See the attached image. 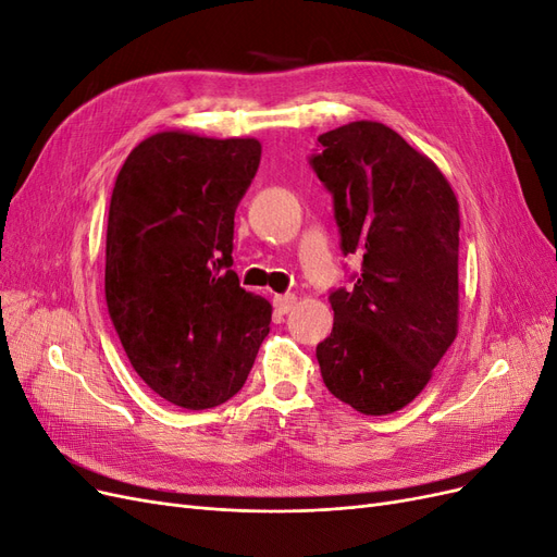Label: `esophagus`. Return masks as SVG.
I'll return each mask as SVG.
<instances>
[{
  "instance_id": "esophagus-1",
  "label": "esophagus",
  "mask_w": 557,
  "mask_h": 557,
  "mask_svg": "<svg viewBox=\"0 0 557 557\" xmlns=\"http://www.w3.org/2000/svg\"><path fill=\"white\" fill-rule=\"evenodd\" d=\"M297 305V297L295 295H274V309L278 313H290Z\"/></svg>"
}]
</instances>
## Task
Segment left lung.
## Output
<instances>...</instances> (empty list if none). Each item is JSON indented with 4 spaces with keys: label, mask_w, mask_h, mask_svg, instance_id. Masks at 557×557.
<instances>
[{
    "label": "left lung",
    "mask_w": 557,
    "mask_h": 557,
    "mask_svg": "<svg viewBox=\"0 0 557 557\" xmlns=\"http://www.w3.org/2000/svg\"><path fill=\"white\" fill-rule=\"evenodd\" d=\"M318 141L309 162L332 193L342 250L362 258L356 285L330 293L320 374L356 411L395 413L458 334L460 207L440 166L383 123L356 121Z\"/></svg>",
    "instance_id": "8db88e82"
}]
</instances>
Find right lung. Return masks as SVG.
Returning a JSON list of instances; mask_svg holds the SVG:
<instances>
[{
	"label": "right lung",
	"instance_id": "right-lung-1",
	"mask_svg": "<svg viewBox=\"0 0 557 557\" xmlns=\"http://www.w3.org/2000/svg\"><path fill=\"white\" fill-rule=\"evenodd\" d=\"M258 139L158 132L115 178L104 293L150 391L201 411L242 391L272 305L232 272L234 211L258 172Z\"/></svg>",
	"mask_w": 557,
	"mask_h": 557
}]
</instances>
